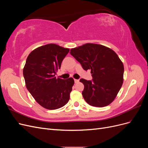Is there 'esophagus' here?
Here are the masks:
<instances>
[{"mask_svg": "<svg viewBox=\"0 0 148 148\" xmlns=\"http://www.w3.org/2000/svg\"><path fill=\"white\" fill-rule=\"evenodd\" d=\"M74 81H75V83H78L79 82V79H74Z\"/></svg>", "mask_w": 148, "mask_h": 148, "instance_id": "obj_1", "label": "esophagus"}]
</instances>
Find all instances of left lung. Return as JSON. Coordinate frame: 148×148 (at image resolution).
Wrapping results in <instances>:
<instances>
[{
	"mask_svg": "<svg viewBox=\"0 0 148 148\" xmlns=\"http://www.w3.org/2000/svg\"><path fill=\"white\" fill-rule=\"evenodd\" d=\"M70 53L84 70H91L92 81L79 80L84 84V100L94 107L109 105L123 82L124 66L117 53L106 46L92 43L72 48Z\"/></svg>",
	"mask_w": 148,
	"mask_h": 148,
	"instance_id": "8db88e82",
	"label": "left lung"
}]
</instances>
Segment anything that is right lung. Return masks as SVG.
<instances>
[{
	"label": "right lung",
	"mask_w": 148,
	"mask_h": 148,
	"mask_svg": "<svg viewBox=\"0 0 148 148\" xmlns=\"http://www.w3.org/2000/svg\"><path fill=\"white\" fill-rule=\"evenodd\" d=\"M69 50L49 44L34 49L27 57L23 68L26 87L44 108L59 109L69 101L73 78L63 79L55 77Z\"/></svg>",
	"instance_id": "obj_1"
}]
</instances>
